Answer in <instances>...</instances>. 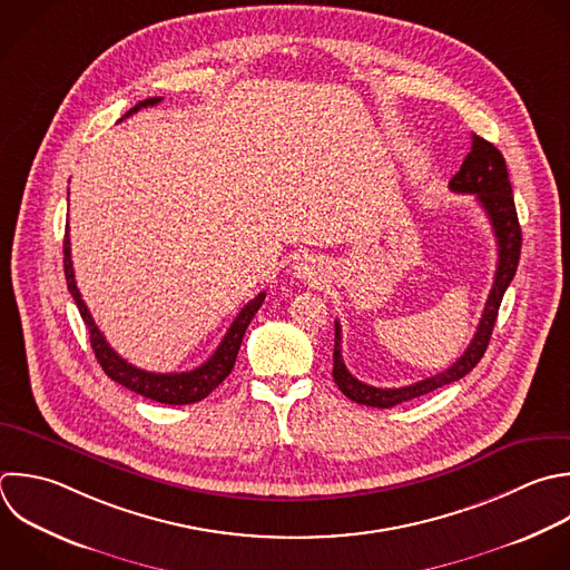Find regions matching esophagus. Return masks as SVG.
I'll list each match as a JSON object with an SVG mask.
<instances>
[{"instance_id":"34e87169","label":"esophagus","mask_w":570,"mask_h":570,"mask_svg":"<svg viewBox=\"0 0 570 570\" xmlns=\"http://www.w3.org/2000/svg\"><path fill=\"white\" fill-rule=\"evenodd\" d=\"M296 274H298V278H303V281H307V283H316V281H321L323 267H321V263H318V261L307 258V261L298 263Z\"/></svg>"}]
</instances>
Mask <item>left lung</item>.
Instances as JSON below:
<instances>
[{
  "label": "left lung",
  "mask_w": 570,
  "mask_h": 570,
  "mask_svg": "<svg viewBox=\"0 0 570 570\" xmlns=\"http://www.w3.org/2000/svg\"><path fill=\"white\" fill-rule=\"evenodd\" d=\"M450 191L454 194H474L476 203L485 212L494 238H497V272H494V283L488 294L483 314L479 318L476 332L465 347V352L443 372L428 376L423 381H416L405 387H374L356 376L350 374V370L343 363L341 354V323L334 321V370L332 376L338 385V390L363 405L372 407H392L403 401L416 399L421 394H428L436 387H443L452 381L463 379L483 356L488 341L492 336V327L497 321V312L501 305V298L517 272L519 265V254H521V227L517 220V209H514V198H512V187L508 180V169L501 151L490 145L488 140L479 138L472 134V147L470 154L465 156L461 169L454 174L450 180Z\"/></svg>",
  "instance_id": "left-lung-1"
}]
</instances>
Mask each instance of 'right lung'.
I'll return each instance as SVG.
<instances>
[{
	"instance_id": "right-lung-1",
	"label": "right lung",
	"mask_w": 570,
	"mask_h": 570,
	"mask_svg": "<svg viewBox=\"0 0 570 570\" xmlns=\"http://www.w3.org/2000/svg\"><path fill=\"white\" fill-rule=\"evenodd\" d=\"M163 98H149V100H142L138 102L134 109H129L120 120L134 116L136 111L145 109V107H154L158 105ZM65 276H67V285H69V292L82 314V321L89 330V336H91V347L96 352V358L98 363L102 365L105 374L109 379H114L116 383L129 387L131 392L145 396V399H151V401H158V403H169V405H187V403H196L205 396H209L227 376L229 372L234 370V363H236V356H238V350H240V343H243V336L247 332V325L252 323V318L256 316L258 307L263 305L265 301V292H261L256 298H252L243 309L240 314L234 318L232 327L227 330L225 338L220 341L218 350L212 354V358H207L203 365H198L196 370H189V372H174V374H156V372H147V370H140L136 365H131L129 361H125L105 338V334L98 330L89 307L85 305L82 301V294L76 285V274H73V263H71V240H69V232L65 236Z\"/></svg>"
}]
</instances>
